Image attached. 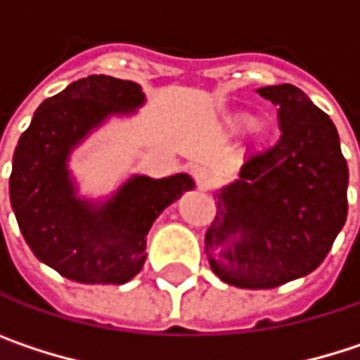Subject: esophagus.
Returning a JSON list of instances; mask_svg holds the SVG:
<instances>
[{
  "instance_id": "34e87169",
  "label": "esophagus",
  "mask_w": 360,
  "mask_h": 360,
  "mask_svg": "<svg viewBox=\"0 0 360 360\" xmlns=\"http://www.w3.org/2000/svg\"><path fill=\"white\" fill-rule=\"evenodd\" d=\"M193 179H195L198 189L206 191V189H210V185H212V173H210L208 169H204V167H195V169H193Z\"/></svg>"
}]
</instances>
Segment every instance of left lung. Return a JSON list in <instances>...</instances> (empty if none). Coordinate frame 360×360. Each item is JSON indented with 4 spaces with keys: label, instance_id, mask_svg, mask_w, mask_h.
<instances>
[{
    "label": "left lung",
    "instance_id": "left-lung-1",
    "mask_svg": "<svg viewBox=\"0 0 360 360\" xmlns=\"http://www.w3.org/2000/svg\"><path fill=\"white\" fill-rule=\"evenodd\" d=\"M258 94L279 106V139L248 150L240 179L219 193L204 240L214 275L246 290L315 271L348 214V165L331 118L294 85ZM219 248L226 250L214 255Z\"/></svg>",
    "mask_w": 360,
    "mask_h": 360
}]
</instances>
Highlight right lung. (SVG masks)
I'll return each instance as SVG.
<instances>
[{
  "instance_id": "obj_1",
  "label": "right lung",
  "mask_w": 360,
  "mask_h": 360,
  "mask_svg": "<svg viewBox=\"0 0 360 360\" xmlns=\"http://www.w3.org/2000/svg\"><path fill=\"white\" fill-rule=\"evenodd\" d=\"M143 104L133 81L91 75L47 98L20 135L10 175V202L37 258L79 283H127L146 262V236L156 217L193 187L189 175L133 177L104 206L75 195L66 171L70 150L110 114Z\"/></svg>"
}]
</instances>
